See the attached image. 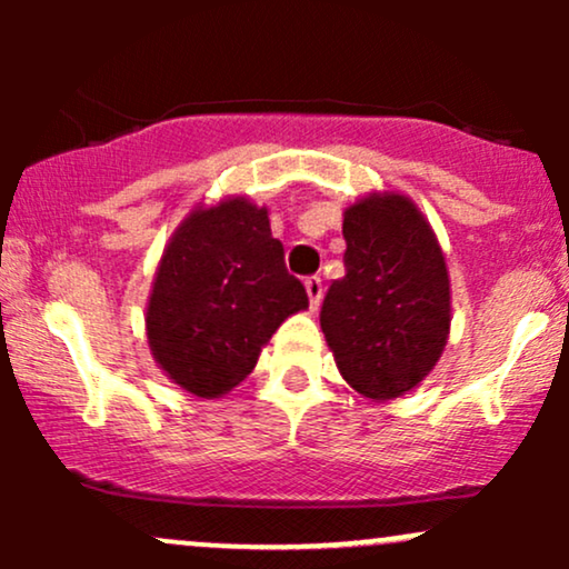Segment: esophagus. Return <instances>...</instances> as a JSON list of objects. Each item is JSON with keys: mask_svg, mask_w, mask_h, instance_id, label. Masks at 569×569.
Instances as JSON below:
<instances>
[{"mask_svg": "<svg viewBox=\"0 0 569 569\" xmlns=\"http://www.w3.org/2000/svg\"><path fill=\"white\" fill-rule=\"evenodd\" d=\"M305 289H307V297H310V310H318V307H321V299H323L321 278H318V276L307 278Z\"/></svg>", "mask_w": 569, "mask_h": 569, "instance_id": "34e87169", "label": "esophagus"}]
</instances>
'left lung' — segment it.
<instances>
[{
  "label": "left lung",
  "mask_w": 569,
  "mask_h": 569,
  "mask_svg": "<svg viewBox=\"0 0 569 569\" xmlns=\"http://www.w3.org/2000/svg\"><path fill=\"white\" fill-rule=\"evenodd\" d=\"M345 278L321 307L339 375L371 401H393L439 363L452 323L447 259L430 221L401 192L345 208Z\"/></svg>",
  "instance_id": "left-lung-1"
}]
</instances>
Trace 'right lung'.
<instances>
[{"label":"right lung","mask_w":569,"mask_h":569,"mask_svg":"<svg viewBox=\"0 0 569 569\" xmlns=\"http://www.w3.org/2000/svg\"><path fill=\"white\" fill-rule=\"evenodd\" d=\"M307 310L270 211L243 194L198 206L162 251L147 302V342L171 382L221 398L251 375L278 326Z\"/></svg>","instance_id":"1"}]
</instances>
